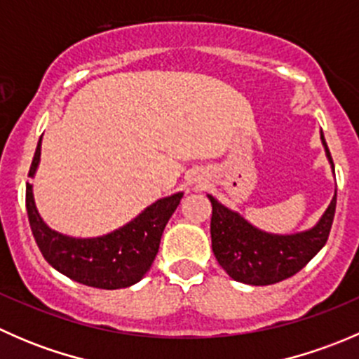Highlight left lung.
Here are the masks:
<instances>
[{
  "label": "left lung",
  "instance_id": "1",
  "mask_svg": "<svg viewBox=\"0 0 359 359\" xmlns=\"http://www.w3.org/2000/svg\"><path fill=\"white\" fill-rule=\"evenodd\" d=\"M321 140L334 168V159L323 133ZM208 198L212 201L210 234L213 255L233 280L255 287L273 285L293 276L325 247L330 236L337 205L335 191L334 200L313 229L290 236H276L255 229L243 217L220 205L215 198Z\"/></svg>",
  "mask_w": 359,
  "mask_h": 359
}]
</instances>
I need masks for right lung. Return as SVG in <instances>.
Segmentation results:
<instances>
[{
  "label": "right lung",
  "instance_id": "obj_1",
  "mask_svg": "<svg viewBox=\"0 0 359 359\" xmlns=\"http://www.w3.org/2000/svg\"><path fill=\"white\" fill-rule=\"evenodd\" d=\"M41 154V139L32 158L29 177L34 175ZM182 200V193L147 206L137 219L114 233L78 240L50 229L36 210L32 186H25L29 226L46 262L71 280L93 288L116 290L135 285L153 266L163 229Z\"/></svg>",
  "mask_w": 359,
  "mask_h": 359
}]
</instances>
